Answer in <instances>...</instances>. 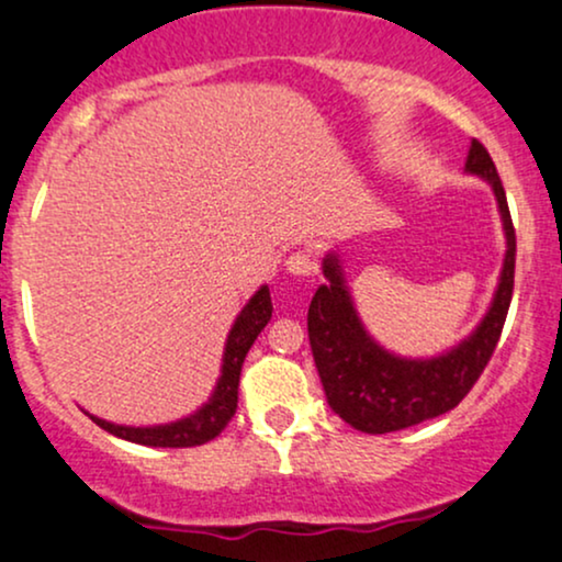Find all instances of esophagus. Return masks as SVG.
<instances>
[{"label":"esophagus","instance_id":"esophagus-1","mask_svg":"<svg viewBox=\"0 0 562 562\" xmlns=\"http://www.w3.org/2000/svg\"><path fill=\"white\" fill-rule=\"evenodd\" d=\"M285 269L293 277H314L317 274V261H314L312 254H306V250H295V254L288 256Z\"/></svg>","mask_w":562,"mask_h":562}]
</instances>
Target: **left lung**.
I'll return each mask as SVG.
<instances>
[{
  "mask_svg": "<svg viewBox=\"0 0 562 562\" xmlns=\"http://www.w3.org/2000/svg\"><path fill=\"white\" fill-rule=\"evenodd\" d=\"M465 171L494 190L507 250L486 314L449 351L430 359H409L380 346L359 319L340 256L333 250L322 261L327 282L317 288L308 306V344L327 404L362 434H391L454 409L481 378L505 327L515 282V229L505 187L479 139L470 142Z\"/></svg>",
  "mask_w": 562,
  "mask_h": 562,
  "instance_id": "8db88e82",
  "label": "left lung"
}]
</instances>
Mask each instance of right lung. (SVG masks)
I'll use <instances>...</instances> for the list:
<instances>
[{
	"instance_id": "add662e5",
	"label": "right lung",
	"mask_w": 562,
	"mask_h": 562,
	"mask_svg": "<svg viewBox=\"0 0 562 562\" xmlns=\"http://www.w3.org/2000/svg\"><path fill=\"white\" fill-rule=\"evenodd\" d=\"M272 319V299H269V288L261 285L245 303L243 312L237 314L235 325L227 335L222 357V375L216 380V389L211 398L192 412L190 417H182L177 423L166 425H147V428H134V425H115L102 420V417L87 415L100 425L108 434L124 438V441L142 443V447H164V449H184L200 447V443L211 441L227 428V423L235 417L237 409V385H240V370L245 362V353L250 351L254 340Z\"/></svg>"
}]
</instances>
